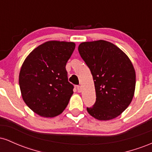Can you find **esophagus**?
Returning a JSON list of instances; mask_svg holds the SVG:
<instances>
[{"mask_svg":"<svg viewBox=\"0 0 152 152\" xmlns=\"http://www.w3.org/2000/svg\"><path fill=\"white\" fill-rule=\"evenodd\" d=\"M76 88H77V91L78 93H81V87L80 86H76Z\"/></svg>","mask_w":152,"mask_h":152,"instance_id":"esophagus-1","label":"esophagus"}]
</instances>
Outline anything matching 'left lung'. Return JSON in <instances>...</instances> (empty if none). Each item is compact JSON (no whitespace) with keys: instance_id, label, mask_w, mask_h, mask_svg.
Instances as JSON below:
<instances>
[{"instance_id":"left-lung-1","label":"left lung","mask_w":152,"mask_h":152,"mask_svg":"<svg viewBox=\"0 0 152 152\" xmlns=\"http://www.w3.org/2000/svg\"><path fill=\"white\" fill-rule=\"evenodd\" d=\"M78 52L90 69L96 96L87 111L100 121L116 118L134 96L136 72L132 61L118 46L104 40L80 43Z\"/></svg>"}]
</instances>
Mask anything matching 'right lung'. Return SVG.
Segmentation results:
<instances>
[{"mask_svg":"<svg viewBox=\"0 0 152 152\" xmlns=\"http://www.w3.org/2000/svg\"><path fill=\"white\" fill-rule=\"evenodd\" d=\"M75 47L74 42L46 41L23 63L18 78L23 100L40 116H58L69 104L74 86L68 81L66 65Z\"/></svg>","mask_w":152,"mask_h":152,"instance_id":"add662e5","label":"right lung"}]
</instances>
